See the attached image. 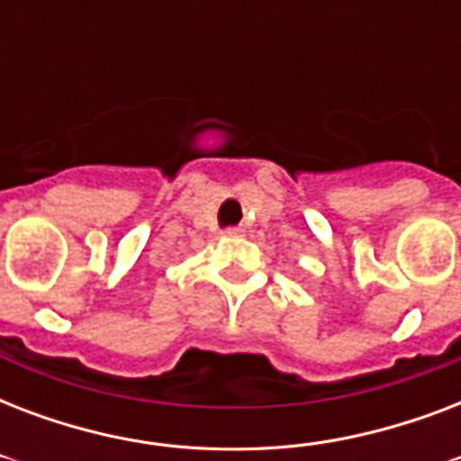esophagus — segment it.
I'll return each instance as SVG.
<instances>
[{"label":"esophagus","instance_id":"esophagus-1","mask_svg":"<svg viewBox=\"0 0 461 461\" xmlns=\"http://www.w3.org/2000/svg\"><path fill=\"white\" fill-rule=\"evenodd\" d=\"M224 237H241V230H239V227H231V230H224Z\"/></svg>","mask_w":461,"mask_h":461}]
</instances>
